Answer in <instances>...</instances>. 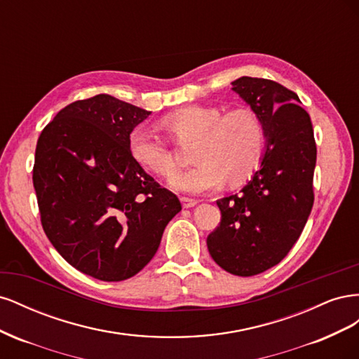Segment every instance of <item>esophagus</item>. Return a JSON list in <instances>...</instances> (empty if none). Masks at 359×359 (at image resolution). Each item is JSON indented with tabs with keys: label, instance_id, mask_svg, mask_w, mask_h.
<instances>
[{
	"label": "esophagus",
	"instance_id": "34e87169",
	"mask_svg": "<svg viewBox=\"0 0 359 359\" xmlns=\"http://www.w3.org/2000/svg\"><path fill=\"white\" fill-rule=\"evenodd\" d=\"M181 203H182L184 208H193L194 205H198V201H194V199H190V198L182 196V198H181Z\"/></svg>",
	"mask_w": 359,
	"mask_h": 359
}]
</instances>
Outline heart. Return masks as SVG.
<instances>
[{"mask_svg": "<svg viewBox=\"0 0 359 359\" xmlns=\"http://www.w3.org/2000/svg\"><path fill=\"white\" fill-rule=\"evenodd\" d=\"M161 127L180 145L196 142L191 158L198 165L170 180L177 191H212L227 180L231 186H241L255 175L265 154V124L248 106L223 112L217 106L189 104L163 116ZM128 149L139 166L157 177L170 178L178 169L175 153L144 127L130 133Z\"/></svg>", "mask_w": 359, "mask_h": 359, "instance_id": "heart-1", "label": "heart"}]
</instances>
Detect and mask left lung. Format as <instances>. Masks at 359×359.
<instances>
[{
  "label": "left lung",
  "instance_id": "1",
  "mask_svg": "<svg viewBox=\"0 0 359 359\" xmlns=\"http://www.w3.org/2000/svg\"><path fill=\"white\" fill-rule=\"evenodd\" d=\"M232 85L262 118L266 151L253 180L240 193L217 201L222 220L206 245L227 273L252 277L281 262L307 223L316 142L310 115L286 86L248 76Z\"/></svg>",
  "mask_w": 359,
  "mask_h": 359
}]
</instances>
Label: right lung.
Instances as JSON below:
<instances>
[{
	"instance_id": "right-lung-1",
	"label": "right lung",
	"mask_w": 359,
	"mask_h": 359,
	"mask_svg": "<svg viewBox=\"0 0 359 359\" xmlns=\"http://www.w3.org/2000/svg\"><path fill=\"white\" fill-rule=\"evenodd\" d=\"M149 114L99 94L67 104L37 140L32 184L43 231L72 266L97 280L136 276L181 211L130 154V133Z\"/></svg>"
}]
</instances>
